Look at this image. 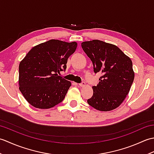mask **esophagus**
<instances>
[{
  "label": "esophagus",
  "instance_id": "1",
  "mask_svg": "<svg viewBox=\"0 0 154 154\" xmlns=\"http://www.w3.org/2000/svg\"><path fill=\"white\" fill-rule=\"evenodd\" d=\"M78 85H79V86L81 87H83L85 86V82H82L81 83L78 84Z\"/></svg>",
  "mask_w": 154,
  "mask_h": 154
}]
</instances>
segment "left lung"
<instances>
[{
	"instance_id": "1",
	"label": "left lung",
	"mask_w": 154,
	"mask_h": 154,
	"mask_svg": "<svg viewBox=\"0 0 154 154\" xmlns=\"http://www.w3.org/2000/svg\"><path fill=\"white\" fill-rule=\"evenodd\" d=\"M83 51L93 62L95 73H101L99 84L93 86V95L88 104L100 111L119 107L134 79L132 62L116 45L93 40L81 43Z\"/></svg>"
}]
</instances>
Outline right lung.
<instances>
[{
    "instance_id": "obj_1",
    "label": "right lung",
    "mask_w": 154,
    "mask_h": 154,
    "mask_svg": "<svg viewBox=\"0 0 154 154\" xmlns=\"http://www.w3.org/2000/svg\"><path fill=\"white\" fill-rule=\"evenodd\" d=\"M77 46L75 42L50 40L32 48L20 61L19 89L32 106L48 109L63 101L71 83L57 73L66 69Z\"/></svg>"
}]
</instances>
